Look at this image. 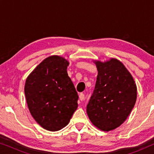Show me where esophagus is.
Masks as SVG:
<instances>
[{"label":"esophagus","instance_id":"esophagus-1","mask_svg":"<svg viewBox=\"0 0 154 154\" xmlns=\"http://www.w3.org/2000/svg\"><path fill=\"white\" fill-rule=\"evenodd\" d=\"M79 98H80V100H81V101H83L84 99H85V94H84L83 93H80Z\"/></svg>","mask_w":154,"mask_h":154}]
</instances>
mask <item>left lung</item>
<instances>
[{
	"mask_svg": "<svg viewBox=\"0 0 154 154\" xmlns=\"http://www.w3.org/2000/svg\"><path fill=\"white\" fill-rule=\"evenodd\" d=\"M98 75L87 105L92 124L103 131L119 127L127 119L137 100V86L132 75L116 59L95 61Z\"/></svg>",
	"mask_w": 154,
	"mask_h": 154,
	"instance_id": "8db88e82",
	"label": "left lung"
}]
</instances>
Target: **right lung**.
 I'll use <instances>...</instances> for the list:
<instances>
[{"label":"right lung","instance_id":"1","mask_svg":"<svg viewBox=\"0 0 154 154\" xmlns=\"http://www.w3.org/2000/svg\"><path fill=\"white\" fill-rule=\"evenodd\" d=\"M69 64L62 57L50 56L38 65L25 83L31 116L49 131L67 125L78 107L79 95L66 71Z\"/></svg>","mask_w":154,"mask_h":154}]
</instances>
